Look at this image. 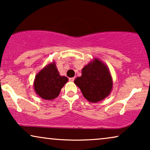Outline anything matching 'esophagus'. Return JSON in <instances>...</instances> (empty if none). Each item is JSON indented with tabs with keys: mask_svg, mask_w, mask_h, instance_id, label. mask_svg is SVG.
I'll use <instances>...</instances> for the list:
<instances>
[{
	"mask_svg": "<svg viewBox=\"0 0 150 150\" xmlns=\"http://www.w3.org/2000/svg\"><path fill=\"white\" fill-rule=\"evenodd\" d=\"M74 79H75V78H69V81H70V82H74Z\"/></svg>",
	"mask_w": 150,
	"mask_h": 150,
	"instance_id": "1",
	"label": "esophagus"
}]
</instances>
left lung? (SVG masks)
Here are the masks:
<instances>
[{
    "label": "left lung",
    "instance_id": "obj_1",
    "mask_svg": "<svg viewBox=\"0 0 150 150\" xmlns=\"http://www.w3.org/2000/svg\"><path fill=\"white\" fill-rule=\"evenodd\" d=\"M74 83L80 88L84 97L93 103L108 96L112 88L109 69L97 58L83 67L81 76L77 77Z\"/></svg>",
    "mask_w": 150,
    "mask_h": 150
}]
</instances>
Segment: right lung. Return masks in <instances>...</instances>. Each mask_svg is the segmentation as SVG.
Segmentation results:
<instances>
[{
  "label": "right lung",
  "mask_w": 150,
  "mask_h": 150,
  "mask_svg": "<svg viewBox=\"0 0 150 150\" xmlns=\"http://www.w3.org/2000/svg\"><path fill=\"white\" fill-rule=\"evenodd\" d=\"M68 81V79L62 76L54 62L49 63L35 76L34 90L42 99L51 100L56 98L61 89Z\"/></svg>",
  "instance_id": "add662e5"
}]
</instances>
